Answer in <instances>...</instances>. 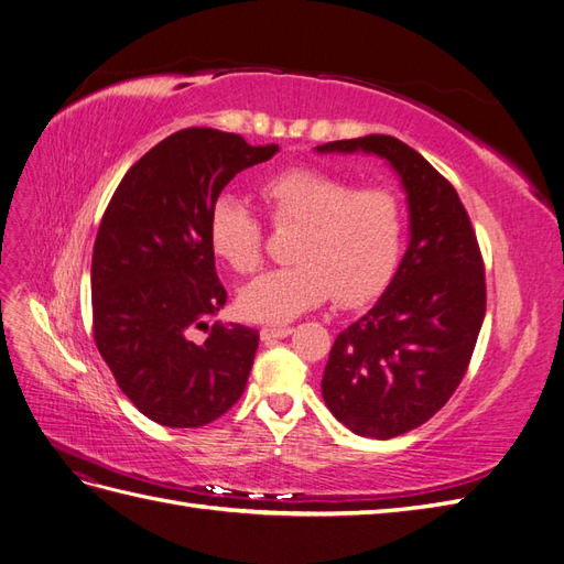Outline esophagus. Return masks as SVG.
I'll return each mask as SVG.
<instances>
[{
	"label": "esophagus",
	"mask_w": 564,
	"mask_h": 564,
	"mask_svg": "<svg viewBox=\"0 0 564 564\" xmlns=\"http://www.w3.org/2000/svg\"><path fill=\"white\" fill-rule=\"evenodd\" d=\"M294 329L292 327H263L261 329V338L263 340H275V338H286L289 334H292Z\"/></svg>",
	"instance_id": "obj_1"
}]
</instances>
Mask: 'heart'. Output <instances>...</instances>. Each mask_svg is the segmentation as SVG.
<instances>
[{"mask_svg":"<svg viewBox=\"0 0 564 564\" xmlns=\"http://www.w3.org/2000/svg\"><path fill=\"white\" fill-rule=\"evenodd\" d=\"M261 197L278 226L301 228L292 261L249 282L237 308L253 322L286 324L334 299L362 305L395 275L404 242V212L395 193L362 187L322 169H286L261 183ZM214 253L235 272L261 263V220L237 197L224 195L209 212Z\"/></svg>","mask_w":564,"mask_h":564,"instance_id":"1","label":"heart"}]
</instances>
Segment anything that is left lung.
Masks as SVG:
<instances>
[{"label": "left lung", "mask_w": 564, "mask_h": 564, "mask_svg": "<svg viewBox=\"0 0 564 564\" xmlns=\"http://www.w3.org/2000/svg\"><path fill=\"white\" fill-rule=\"evenodd\" d=\"M390 164L406 195L409 245L381 299L334 340L322 377L329 412L355 435L388 440L419 429L454 395L485 319V268L452 183L386 133L332 141Z\"/></svg>", "instance_id": "left-lung-1"}]
</instances>
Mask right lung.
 <instances>
[{"label":"right lung","mask_w":564,"mask_h":564,"mask_svg":"<svg viewBox=\"0 0 564 564\" xmlns=\"http://www.w3.org/2000/svg\"><path fill=\"white\" fill-rule=\"evenodd\" d=\"M275 152L237 133L183 129L148 150L108 204L91 261L94 338L150 421L199 429L242 398L259 332L209 324L228 294L207 224L220 191Z\"/></svg>","instance_id":"1"}]
</instances>
